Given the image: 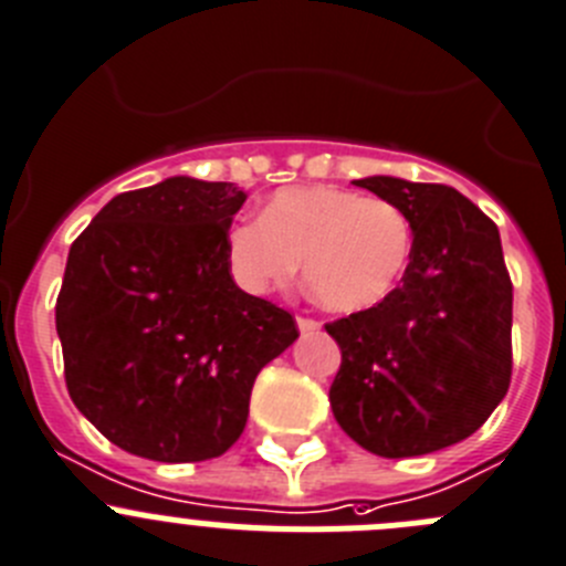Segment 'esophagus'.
<instances>
[{
    "instance_id": "obj_1",
    "label": "esophagus",
    "mask_w": 566,
    "mask_h": 566,
    "mask_svg": "<svg viewBox=\"0 0 566 566\" xmlns=\"http://www.w3.org/2000/svg\"><path fill=\"white\" fill-rule=\"evenodd\" d=\"M295 324H298L301 335H313V332L321 329L318 321H313V318H298V321H295Z\"/></svg>"
}]
</instances>
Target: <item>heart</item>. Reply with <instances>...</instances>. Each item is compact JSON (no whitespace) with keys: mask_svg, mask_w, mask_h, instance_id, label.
<instances>
[{"mask_svg":"<svg viewBox=\"0 0 566 566\" xmlns=\"http://www.w3.org/2000/svg\"><path fill=\"white\" fill-rule=\"evenodd\" d=\"M413 251L405 211L340 187L279 189L262 220H240L226 234L231 276L248 293L287 287L301 271L332 313H366L402 282Z\"/></svg>","mask_w":566,"mask_h":566,"instance_id":"heart-1","label":"heart"}]
</instances>
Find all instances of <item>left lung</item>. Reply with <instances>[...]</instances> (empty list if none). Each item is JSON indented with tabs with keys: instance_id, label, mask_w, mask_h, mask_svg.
<instances>
[{
	"instance_id": "obj_1",
	"label": "left lung",
	"mask_w": 566,
	"mask_h": 566,
	"mask_svg": "<svg viewBox=\"0 0 566 566\" xmlns=\"http://www.w3.org/2000/svg\"><path fill=\"white\" fill-rule=\"evenodd\" d=\"M405 211L413 251L377 307L326 324L340 346L332 413L379 458H413L472 436L511 382V290L497 226L443 184L355 181Z\"/></svg>"
}]
</instances>
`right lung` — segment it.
<instances>
[{"mask_svg":"<svg viewBox=\"0 0 566 566\" xmlns=\"http://www.w3.org/2000/svg\"><path fill=\"white\" fill-rule=\"evenodd\" d=\"M245 198L164 178L111 198L69 248L55 304L69 396L130 455H223L256 374L298 337L293 315L231 279L226 234Z\"/></svg>","mask_w":566,"mask_h":566,"instance_id":"right-lung-1","label":"right lung"}]
</instances>
